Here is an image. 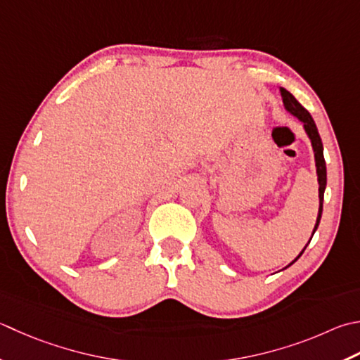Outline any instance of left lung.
Segmentation results:
<instances>
[{
  "label": "left lung",
  "mask_w": 360,
  "mask_h": 360,
  "mask_svg": "<svg viewBox=\"0 0 360 360\" xmlns=\"http://www.w3.org/2000/svg\"><path fill=\"white\" fill-rule=\"evenodd\" d=\"M281 96H283V103H284V108L287 109V112H290L292 115L297 117L300 122H302V124H304V131L307 134V137L311 139V143H312V148H314V154H315V167H316V176H319V184H320V188H319V196H320V207H319V217H316V223H315V228H314V232L312 236L315 234L316 228H319L320 224V220H321V212H323V196H325V188H326V162H325V156H323V143H321V139H320V134H319V129H316L315 126V122L314 118L311 117V114L302 108V105L297 101V98H295L290 91H287L285 89L281 87ZM312 240V237H311ZM309 240V242H311ZM307 246V245H306ZM304 246V250H306ZM304 250H302L300 252V256L293 260L292 264L297 262V260L301 257L302 252H304ZM292 264H288L287 266H290ZM285 266V269H287Z\"/></svg>",
  "instance_id": "1"
}]
</instances>
